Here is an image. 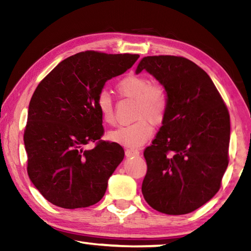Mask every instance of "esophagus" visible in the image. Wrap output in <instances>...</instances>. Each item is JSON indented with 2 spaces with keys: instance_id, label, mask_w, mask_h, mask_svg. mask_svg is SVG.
<instances>
[{
  "instance_id": "1",
  "label": "esophagus",
  "mask_w": 251,
  "mask_h": 251,
  "mask_svg": "<svg viewBox=\"0 0 251 251\" xmlns=\"http://www.w3.org/2000/svg\"><path fill=\"white\" fill-rule=\"evenodd\" d=\"M125 155H126V157L138 156L139 155V151H137V150H126L125 151Z\"/></svg>"
}]
</instances>
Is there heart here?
Returning a JSON list of instances; mask_svg holds the SVG:
<instances>
[{
	"mask_svg": "<svg viewBox=\"0 0 251 251\" xmlns=\"http://www.w3.org/2000/svg\"><path fill=\"white\" fill-rule=\"evenodd\" d=\"M117 91L123 96L136 100L135 118L133 124L121 126L109 131L107 137L110 142L127 148H138L144 145L151 135V124L163 122L167 109V96L164 88L151 86L150 79L141 75L130 74L120 80ZM97 109L105 124L115 123L113 100L107 92H100L96 100Z\"/></svg>",
	"mask_w": 251,
	"mask_h": 251,
	"instance_id": "1",
	"label": "heart"
}]
</instances>
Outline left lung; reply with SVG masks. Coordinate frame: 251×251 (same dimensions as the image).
I'll use <instances>...</instances> for the list:
<instances>
[{
	"label": "left lung",
	"mask_w": 251,
	"mask_h": 251,
	"mask_svg": "<svg viewBox=\"0 0 251 251\" xmlns=\"http://www.w3.org/2000/svg\"><path fill=\"white\" fill-rule=\"evenodd\" d=\"M144 70L163 85L167 109L163 126L144 151L143 196L157 211L189 214L220 188L228 166V109L209 75L189 59L146 56L136 74Z\"/></svg>",
	"instance_id": "1"
}]
</instances>
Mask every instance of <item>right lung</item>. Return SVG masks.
<instances>
[{
  "label": "right lung",
  "mask_w": 251,
  "mask_h": 251,
  "mask_svg": "<svg viewBox=\"0 0 251 251\" xmlns=\"http://www.w3.org/2000/svg\"><path fill=\"white\" fill-rule=\"evenodd\" d=\"M138 57L86 50L62 61L36 87L24 131L27 174L53 205L75 209L103 198L125 152L116 143L100 141L104 128L97 96ZM95 140L93 150H84Z\"/></svg>",
  "instance_id": "add662e5"
}]
</instances>
